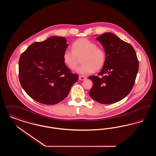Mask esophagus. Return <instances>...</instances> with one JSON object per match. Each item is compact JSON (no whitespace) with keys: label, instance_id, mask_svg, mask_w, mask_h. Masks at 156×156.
<instances>
[{"label":"esophagus","instance_id":"obj_1","mask_svg":"<svg viewBox=\"0 0 156 156\" xmlns=\"http://www.w3.org/2000/svg\"><path fill=\"white\" fill-rule=\"evenodd\" d=\"M87 78L85 76H79V80H81V81H83L85 80H86Z\"/></svg>","mask_w":156,"mask_h":156}]
</instances>
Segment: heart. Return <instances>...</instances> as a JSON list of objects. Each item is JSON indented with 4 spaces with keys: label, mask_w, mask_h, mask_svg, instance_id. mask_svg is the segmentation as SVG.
Here are the masks:
<instances>
[{
    "label": "heart",
    "mask_w": 156,
    "mask_h": 156,
    "mask_svg": "<svg viewBox=\"0 0 156 156\" xmlns=\"http://www.w3.org/2000/svg\"><path fill=\"white\" fill-rule=\"evenodd\" d=\"M73 50H66L62 55L63 61L68 68L75 70L81 59V67L76 72L82 75H86L99 71L104 67L106 55L104 48L97 47V44L87 38L76 40L72 45Z\"/></svg>",
    "instance_id": "heart-1"
}]
</instances>
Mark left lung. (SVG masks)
Masks as SVG:
<instances>
[{
	"mask_svg": "<svg viewBox=\"0 0 156 156\" xmlns=\"http://www.w3.org/2000/svg\"><path fill=\"white\" fill-rule=\"evenodd\" d=\"M97 40L104 47L106 59L98 76L88 77L93 82L89 96L100 104L116 103L133 87L139 70L136 53L132 45L111 33H105Z\"/></svg>",
	"mask_w": 156,
	"mask_h": 156,
	"instance_id": "8db88e82",
	"label": "left lung"
}]
</instances>
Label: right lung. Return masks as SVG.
I'll return each mask as SVG.
<instances>
[{
  "mask_svg": "<svg viewBox=\"0 0 156 156\" xmlns=\"http://www.w3.org/2000/svg\"><path fill=\"white\" fill-rule=\"evenodd\" d=\"M64 37L52 36L35 42L21 54L19 61V81L27 95L45 105H55L68 96L78 81L63 61L68 47Z\"/></svg>",
  "mask_w": 156,
  "mask_h": 156,
  "instance_id": "add662e5",
  "label": "right lung"
}]
</instances>
